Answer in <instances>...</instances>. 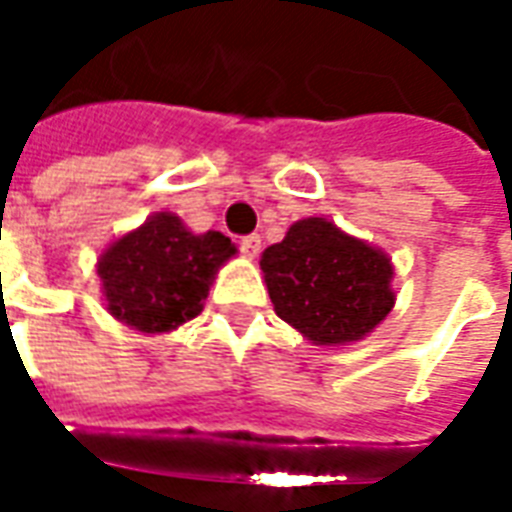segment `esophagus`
<instances>
[{
  "label": "esophagus",
  "instance_id": "34e87169",
  "mask_svg": "<svg viewBox=\"0 0 512 512\" xmlns=\"http://www.w3.org/2000/svg\"><path fill=\"white\" fill-rule=\"evenodd\" d=\"M260 244H263V241H260V235H244V238H241V241H238V246H241V252H244L246 257H257V252H260Z\"/></svg>",
  "mask_w": 512,
  "mask_h": 512
}]
</instances>
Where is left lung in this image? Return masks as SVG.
Masks as SVG:
<instances>
[{
	"label": "left lung",
	"instance_id": "8db88e82",
	"mask_svg": "<svg viewBox=\"0 0 512 512\" xmlns=\"http://www.w3.org/2000/svg\"><path fill=\"white\" fill-rule=\"evenodd\" d=\"M260 268L279 318L315 345L362 340L395 307L389 257L321 216L290 224Z\"/></svg>",
	"mask_w": 512,
	"mask_h": 512
}]
</instances>
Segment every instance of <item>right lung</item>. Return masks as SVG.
Instances as JSON below:
<instances>
[{
	"mask_svg": "<svg viewBox=\"0 0 512 512\" xmlns=\"http://www.w3.org/2000/svg\"><path fill=\"white\" fill-rule=\"evenodd\" d=\"M233 255L227 235H194L175 213H153L98 257L106 310L136 332H172L200 315L216 271Z\"/></svg>",
	"mask_w": 512,
	"mask_h": 512,
	"instance_id": "obj_1",
	"label": "right lung"
}]
</instances>
